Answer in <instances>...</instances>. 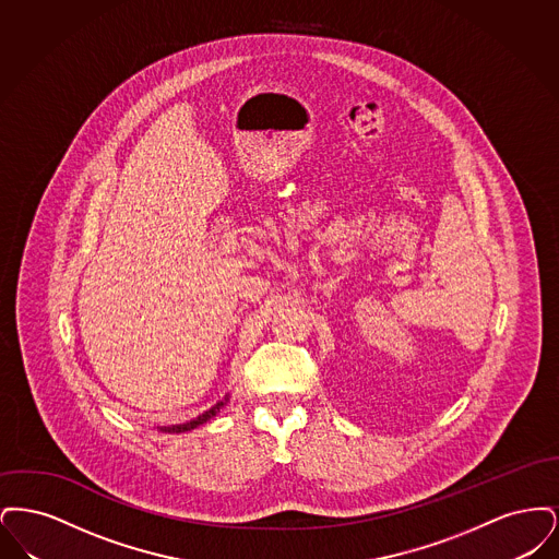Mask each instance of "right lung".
<instances>
[{
	"label": "right lung",
	"instance_id": "1",
	"mask_svg": "<svg viewBox=\"0 0 559 559\" xmlns=\"http://www.w3.org/2000/svg\"><path fill=\"white\" fill-rule=\"evenodd\" d=\"M228 400V399H226ZM226 400L224 402H217L213 408H210L207 413H203L199 419H194V421H190V424H185V426H174L167 427L165 431H188V429H194V427L203 426V424H207L212 417H215L217 413H219V408L226 404Z\"/></svg>",
	"mask_w": 559,
	"mask_h": 559
}]
</instances>
